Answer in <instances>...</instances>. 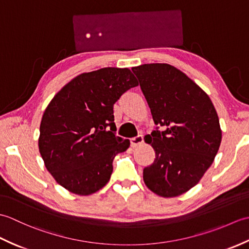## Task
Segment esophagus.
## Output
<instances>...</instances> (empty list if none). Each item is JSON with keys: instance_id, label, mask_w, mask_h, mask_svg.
<instances>
[{"instance_id": "obj_1", "label": "esophagus", "mask_w": 249, "mask_h": 249, "mask_svg": "<svg viewBox=\"0 0 249 249\" xmlns=\"http://www.w3.org/2000/svg\"><path fill=\"white\" fill-rule=\"evenodd\" d=\"M142 142H143V137H142V135H138L134 137V138H130V145L133 147L140 145Z\"/></svg>"}]
</instances>
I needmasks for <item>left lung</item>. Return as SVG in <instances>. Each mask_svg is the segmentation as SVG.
<instances>
[{"instance_id": "1", "label": "left lung", "mask_w": 249, "mask_h": 249, "mask_svg": "<svg viewBox=\"0 0 249 249\" xmlns=\"http://www.w3.org/2000/svg\"><path fill=\"white\" fill-rule=\"evenodd\" d=\"M131 71L157 125L149 137L155 160L143 169L144 183L158 196L177 197L214 161L221 142L217 112L208 94L174 66L153 63Z\"/></svg>"}]
</instances>
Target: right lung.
Returning <instances> with one entry per match:
<instances>
[{
  "instance_id": "obj_1",
  "label": "right lung",
  "mask_w": 249,
  "mask_h": 249,
  "mask_svg": "<svg viewBox=\"0 0 249 249\" xmlns=\"http://www.w3.org/2000/svg\"><path fill=\"white\" fill-rule=\"evenodd\" d=\"M138 86L128 68L105 67L68 82L46 108L38 146L45 166L71 193L88 196L109 182L115 154L129 140L115 135L113 105Z\"/></svg>"
}]
</instances>
